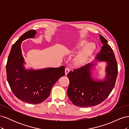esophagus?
Masks as SVG:
<instances>
[{
    "label": "esophagus",
    "mask_w": 129,
    "mask_h": 129,
    "mask_svg": "<svg viewBox=\"0 0 129 129\" xmlns=\"http://www.w3.org/2000/svg\"><path fill=\"white\" fill-rule=\"evenodd\" d=\"M70 71V68L68 67H66L65 69V74L66 75H67L68 73Z\"/></svg>",
    "instance_id": "1"
}]
</instances>
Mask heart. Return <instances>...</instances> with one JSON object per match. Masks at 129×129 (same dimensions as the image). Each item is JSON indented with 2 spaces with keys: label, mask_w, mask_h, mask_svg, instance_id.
<instances>
[{
  "label": "heart",
  "mask_w": 129,
  "mask_h": 129,
  "mask_svg": "<svg viewBox=\"0 0 129 129\" xmlns=\"http://www.w3.org/2000/svg\"><path fill=\"white\" fill-rule=\"evenodd\" d=\"M87 42L85 40L81 41L76 46V48L79 49L83 47L84 45L86 44ZM93 45L92 44H88L81 50V51L77 54L75 58V63L77 66H81L84 64L86 62L88 56L91 53L93 49Z\"/></svg>",
  "instance_id": "1"
}]
</instances>
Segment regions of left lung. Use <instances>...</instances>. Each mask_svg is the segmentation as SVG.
Listing matches in <instances>:
<instances>
[{"label": "left lung", "mask_w": 129, "mask_h": 129, "mask_svg": "<svg viewBox=\"0 0 129 129\" xmlns=\"http://www.w3.org/2000/svg\"><path fill=\"white\" fill-rule=\"evenodd\" d=\"M103 46L97 55V60L108 62L107 77L103 82L93 80L90 73L92 64H87L74 69L67 74L69 85L67 94L71 102L76 106H95L106 99L114 89L118 74V64L114 52L108 44L107 40L100 35Z\"/></svg>", "instance_id": "8db88e82"}]
</instances>
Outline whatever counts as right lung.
<instances>
[{"instance_id": "add662e5", "label": "right lung", "mask_w": 129, "mask_h": 129, "mask_svg": "<svg viewBox=\"0 0 129 129\" xmlns=\"http://www.w3.org/2000/svg\"><path fill=\"white\" fill-rule=\"evenodd\" d=\"M34 29L27 31L13 45L7 59L6 75L11 90L17 98L32 104L40 103L48 98L53 85L65 75V67L49 68L39 71H26L21 54V44L27 38H33Z\"/></svg>"}]
</instances>
